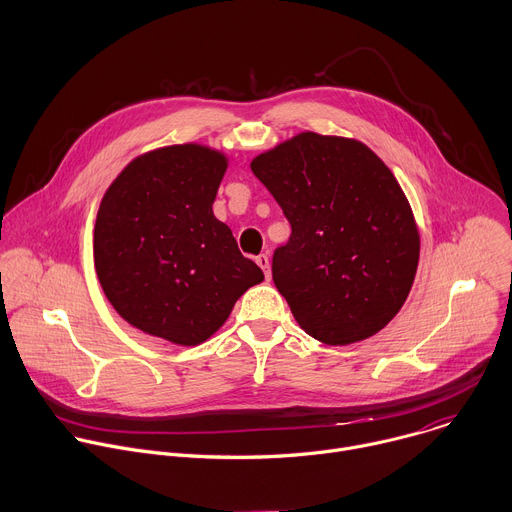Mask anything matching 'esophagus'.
<instances>
[{
  "mask_svg": "<svg viewBox=\"0 0 512 512\" xmlns=\"http://www.w3.org/2000/svg\"><path fill=\"white\" fill-rule=\"evenodd\" d=\"M255 261H257V265L263 269L265 279H269V277H271V259H269V255L263 253V255H259Z\"/></svg>",
  "mask_w": 512,
  "mask_h": 512,
  "instance_id": "esophagus-1",
  "label": "esophagus"
}]
</instances>
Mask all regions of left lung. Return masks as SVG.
<instances>
[{"label": "left lung", "instance_id": "1", "mask_svg": "<svg viewBox=\"0 0 512 512\" xmlns=\"http://www.w3.org/2000/svg\"><path fill=\"white\" fill-rule=\"evenodd\" d=\"M291 225L273 281L297 323L327 346L378 333L402 309L420 237L392 170L362 142L301 132L253 158Z\"/></svg>", "mask_w": 512, "mask_h": 512}]
</instances>
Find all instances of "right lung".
Masks as SVG:
<instances>
[{"instance_id": "add662e5", "label": "right lung", "mask_w": 512, "mask_h": 512, "mask_svg": "<svg viewBox=\"0 0 512 512\" xmlns=\"http://www.w3.org/2000/svg\"><path fill=\"white\" fill-rule=\"evenodd\" d=\"M227 158L177 144L134 158L106 191L94 265L114 309L144 333L197 346L263 281L213 203Z\"/></svg>"}]
</instances>
